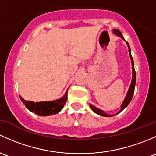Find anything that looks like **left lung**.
I'll return each instance as SVG.
<instances>
[{
	"mask_svg": "<svg viewBox=\"0 0 156 156\" xmlns=\"http://www.w3.org/2000/svg\"><path fill=\"white\" fill-rule=\"evenodd\" d=\"M113 33L115 34L118 35V36L120 37L121 38H122V39L125 41V39H124V37H123L122 34L121 32H120L118 29H114L113 30ZM126 43H127V45H128V49H129V55H130V58H131V65H132V70H133V74L132 75H133V76H132V80H131V86H130L129 90H128V94H127L126 98H125L124 101H123L122 104V106H121L122 109H121V110H120V112H121L122 110H124V109L126 108L127 106L129 104V103L131 102V98H132V97H133V94H134V87H135V84H136V72H135V70H134V61H133L132 56H131V49H130L129 44H128V42H126ZM89 106H90V107H91V110H92L94 112V113L98 114V115H103V116H107V117L112 116V115H107V114L104 113L102 110H99V109L96 108L95 107H94V106L91 105V104H89Z\"/></svg>",
	"mask_w": 156,
	"mask_h": 156,
	"instance_id": "1",
	"label": "left lung"
}]
</instances>
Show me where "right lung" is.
<instances>
[{"label":"right lung","instance_id":"obj_1","mask_svg":"<svg viewBox=\"0 0 156 156\" xmlns=\"http://www.w3.org/2000/svg\"><path fill=\"white\" fill-rule=\"evenodd\" d=\"M20 99L22 103L25 104L26 108L29 110L30 111L33 112L38 115H54V114L58 113L61 111L63 108L64 105L66 103L67 100V91L62 97V98L58 100L53 101H44V102H32V101H26L24 100L20 96Z\"/></svg>","mask_w":156,"mask_h":156}]
</instances>
